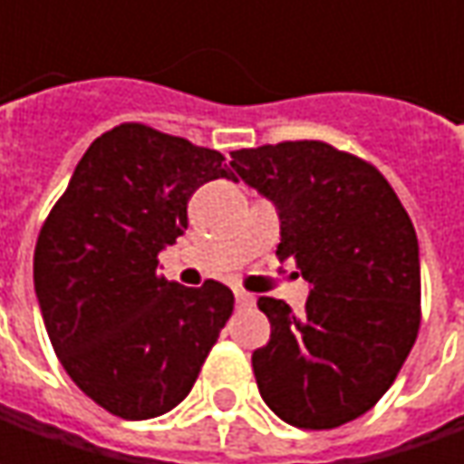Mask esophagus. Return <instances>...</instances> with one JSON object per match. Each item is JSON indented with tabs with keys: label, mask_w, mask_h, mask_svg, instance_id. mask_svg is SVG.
<instances>
[{
	"label": "esophagus",
	"mask_w": 464,
	"mask_h": 464,
	"mask_svg": "<svg viewBox=\"0 0 464 464\" xmlns=\"http://www.w3.org/2000/svg\"><path fill=\"white\" fill-rule=\"evenodd\" d=\"M235 299H237V307H250L256 302V296L250 295V292H242V289L235 292Z\"/></svg>",
	"instance_id": "1"
}]
</instances>
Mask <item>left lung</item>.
Wrapping results in <instances>:
<instances>
[{
    "instance_id": "8db88e82",
    "label": "left lung",
    "mask_w": 464,
    "mask_h": 464,
    "mask_svg": "<svg viewBox=\"0 0 464 464\" xmlns=\"http://www.w3.org/2000/svg\"><path fill=\"white\" fill-rule=\"evenodd\" d=\"M229 165L276 204V256L312 284L299 314L260 296L271 320V341L253 353L260 398L307 431L364 416L419 338V240L408 211L372 162L325 141L237 150Z\"/></svg>"
}]
</instances>
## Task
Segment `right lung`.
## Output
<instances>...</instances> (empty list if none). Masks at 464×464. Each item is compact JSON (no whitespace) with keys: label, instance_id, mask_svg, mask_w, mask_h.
<instances>
[{"label":"right lung","instance_id":"1","mask_svg":"<svg viewBox=\"0 0 464 464\" xmlns=\"http://www.w3.org/2000/svg\"><path fill=\"white\" fill-rule=\"evenodd\" d=\"M232 178L224 154L147 123L98 136L45 217L33 278L59 362L82 392L118 419L172 411L190 392L235 295L157 274L183 235L188 201Z\"/></svg>","mask_w":464,"mask_h":464}]
</instances>
